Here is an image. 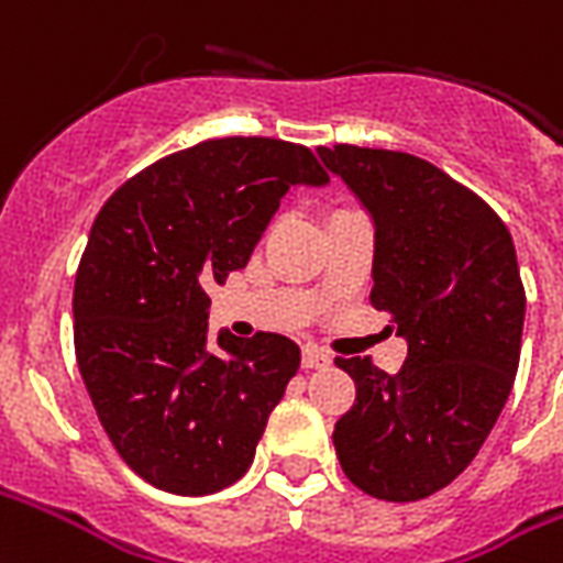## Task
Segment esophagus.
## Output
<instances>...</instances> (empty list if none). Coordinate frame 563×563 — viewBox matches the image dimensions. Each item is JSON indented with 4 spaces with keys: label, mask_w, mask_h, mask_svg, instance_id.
Segmentation results:
<instances>
[{
    "label": "esophagus",
    "mask_w": 563,
    "mask_h": 563,
    "mask_svg": "<svg viewBox=\"0 0 563 563\" xmlns=\"http://www.w3.org/2000/svg\"><path fill=\"white\" fill-rule=\"evenodd\" d=\"M300 363H303V368H324L330 366V354L324 349H319V345H303Z\"/></svg>",
    "instance_id": "1"
}]
</instances>
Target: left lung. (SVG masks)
I'll use <instances>...</instances> for the list:
<instances>
[{
	"instance_id": "left-lung-1",
	"label": "left lung",
	"mask_w": 563,
	"mask_h": 563,
	"mask_svg": "<svg viewBox=\"0 0 563 563\" xmlns=\"http://www.w3.org/2000/svg\"><path fill=\"white\" fill-rule=\"evenodd\" d=\"M375 221L372 307L407 339L398 375L336 357L357 384L333 428L349 482L386 501L452 484L478 454L520 366L526 289L508 227L482 197L410 153L319 147Z\"/></svg>"
}]
</instances>
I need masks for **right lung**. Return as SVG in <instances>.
Masks as SVG:
<instances>
[{
    "label": "right lung",
    "instance_id": "add662e5",
    "mask_svg": "<svg viewBox=\"0 0 563 563\" xmlns=\"http://www.w3.org/2000/svg\"><path fill=\"white\" fill-rule=\"evenodd\" d=\"M328 170L280 139H212L126 179L97 214L73 342L111 445L144 482L206 496L239 482L300 366L280 333L209 345V283L251 260L291 186Z\"/></svg>",
    "mask_w": 563,
    "mask_h": 563
}]
</instances>
